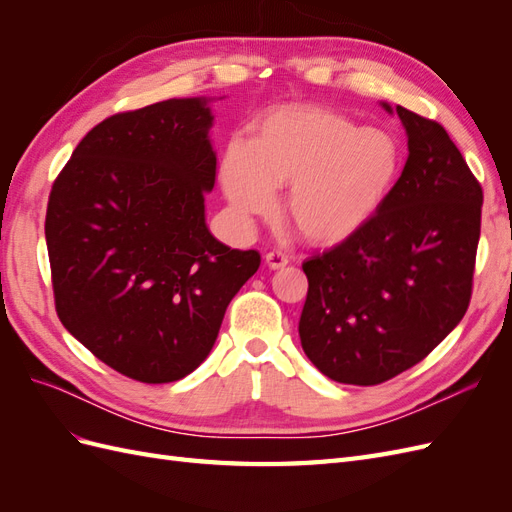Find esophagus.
<instances>
[{"instance_id":"esophagus-1","label":"esophagus","mask_w":512,"mask_h":512,"mask_svg":"<svg viewBox=\"0 0 512 512\" xmlns=\"http://www.w3.org/2000/svg\"><path fill=\"white\" fill-rule=\"evenodd\" d=\"M265 260L271 269H284L288 265V256H284L282 252H269Z\"/></svg>"}]
</instances>
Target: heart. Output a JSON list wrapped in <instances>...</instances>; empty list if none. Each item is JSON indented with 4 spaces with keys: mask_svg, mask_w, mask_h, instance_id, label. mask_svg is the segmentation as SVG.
<instances>
[{
    "mask_svg": "<svg viewBox=\"0 0 512 512\" xmlns=\"http://www.w3.org/2000/svg\"><path fill=\"white\" fill-rule=\"evenodd\" d=\"M404 153L380 128L316 104L273 108L252 123L247 143H230L220 183L241 220L269 218L275 190L288 188L286 220L312 245L335 247L376 218L401 175Z\"/></svg>",
    "mask_w": 512,
    "mask_h": 512,
    "instance_id": "1",
    "label": "heart"
}]
</instances>
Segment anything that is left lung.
I'll return each instance as SVG.
<instances>
[{
    "instance_id": "left-lung-1",
    "label": "left lung",
    "mask_w": 512,
    "mask_h": 512,
    "mask_svg": "<svg viewBox=\"0 0 512 512\" xmlns=\"http://www.w3.org/2000/svg\"><path fill=\"white\" fill-rule=\"evenodd\" d=\"M408 160L359 235L303 262L301 346L324 376L371 386L410 369L466 314L483 190L440 123L380 102Z\"/></svg>"
}]
</instances>
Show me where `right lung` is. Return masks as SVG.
I'll return each instance as SVG.
<instances>
[{
  "label": "right lung",
  "mask_w": 512,
  "mask_h": 512,
  "mask_svg": "<svg viewBox=\"0 0 512 512\" xmlns=\"http://www.w3.org/2000/svg\"><path fill=\"white\" fill-rule=\"evenodd\" d=\"M213 100L173 98L104 119L49 196L44 235L59 320L138 382L192 374L260 267L256 250H230L205 220L218 164Z\"/></svg>",
  "instance_id": "right-lung-1"
}]
</instances>
